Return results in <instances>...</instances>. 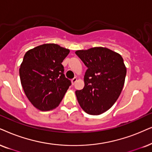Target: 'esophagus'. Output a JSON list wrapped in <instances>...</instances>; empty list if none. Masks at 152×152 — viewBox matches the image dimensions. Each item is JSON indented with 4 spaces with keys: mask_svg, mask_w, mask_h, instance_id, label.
<instances>
[{
    "mask_svg": "<svg viewBox=\"0 0 152 152\" xmlns=\"http://www.w3.org/2000/svg\"><path fill=\"white\" fill-rule=\"evenodd\" d=\"M77 79H78L77 77H74V78H73V79H72V85H74L75 83L77 81Z\"/></svg>",
    "mask_w": 152,
    "mask_h": 152,
    "instance_id": "obj_1",
    "label": "esophagus"
}]
</instances>
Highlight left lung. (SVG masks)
<instances>
[{
  "mask_svg": "<svg viewBox=\"0 0 152 152\" xmlns=\"http://www.w3.org/2000/svg\"><path fill=\"white\" fill-rule=\"evenodd\" d=\"M88 67L84 88L76 90L80 106L90 115H99L116 102L124 88L126 67L120 54L103 47L76 50Z\"/></svg>",
  "mask_w": 152,
  "mask_h": 152,
  "instance_id": "left-lung-1",
  "label": "left lung"
}]
</instances>
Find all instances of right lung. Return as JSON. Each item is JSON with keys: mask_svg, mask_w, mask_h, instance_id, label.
<instances>
[{"mask_svg": "<svg viewBox=\"0 0 152 152\" xmlns=\"http://www.w3.org/2000/svg\"><path fill=\"white\" fill-rule=\"evenodd\" d=\"M69 49L45 43L25 53L20 68L21 84L30 102L39 110L50 111L59 106L71 85L62 64Z\"/></svg>", "mask_w": 152, "mask_h": 152, "instance_id": "add662e5", "label": "right lung"}]
</instances>
